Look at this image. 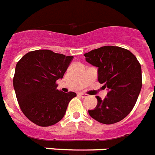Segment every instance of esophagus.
<instances>
[{
	"instance_id": "34e87169",
	"label": "esophagus",
	"mask_w": 155,
	"mask_h": 155,
	"mask_svg": "<svg viewBox=\"0 0 155 155\" xmlns=\"http://www.w3.org/2000/svg\"><path fill=\"white\" fill-rule=\"evenodd\" d=\"M79 95H80L81 97H88V94H84V93H80V94H79Z\"/></svg>"
}]
</instances>
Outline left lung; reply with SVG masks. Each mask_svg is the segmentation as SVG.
<instances>
[{
  "instance_id": "left-lung-1",
  "label": "left lung",
  "mask_w": 155,
  "mask_h": 155,
  "mask_svg": "<svg viewBox=\"0 0 155 155\" xmlns=\"http://www.w3.org/2000/svg\"><path fill=\"white\" fill-rule=\"evenodd\" d=\"M85 61L98 68V81L109 89L107 97L97 96L91 117L110 125L124 119L133 110L142 89V68L136 57L122 47L106 45L84 54Z\"/></svg>"
}]
</instances>
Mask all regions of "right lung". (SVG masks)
<instances>
[{
    "mask_svg": "<svg viewBox=\"0 0 155 155\" xmlns=\"http://www.w3.org/2000/svg\"><path fill=\"white\" fill-rule=\"evenodd\" d=\"M73 56L49 49L27 53L17 63L13 87L25 116L34 124L49 127L62 119L76 93L57 90L56 81L62 78Z\"/></svg>",
    "mask_w": 155,
    "mask_h": 155,
    "instance_id": "obj_1",
    "label": "right lung"
}]
</instances>
